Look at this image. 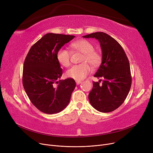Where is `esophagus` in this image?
Segmentation results:
<instances>
[{"mask_svg": "<svg viewBox=\"0 0 153 153\" xmlns=\"http://www.w3.org/2000/svg\"><path fill=\"white\" fill-rule=\"evenodd\" d=\"M76 82L77 85H79V84H81V83L82 82V81H76Z\"/></svg>", "mask_w": 153, "mask_h": 153, "instance_id": "34e87169", "label": "esophagus"}]
</instances>
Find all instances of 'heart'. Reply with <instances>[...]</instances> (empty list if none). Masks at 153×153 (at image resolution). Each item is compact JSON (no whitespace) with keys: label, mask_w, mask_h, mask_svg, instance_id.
<instances>
[{"label":"heart","mask_w":153,"mask_h":153,"mask_svg":"<svg viewBox=\"0 0 153 153\" xmlns=\"http://www.w3.org/2000/svg\"><path fill=\"white\" fill-rule=\"evenodd\" d=\"M71 47L83 53L81 60L82 63L72 66L66 71V76L76 81H81L92 71L89 64L94 67L99 66L102 61V56L97 51L94 50V45L86 39H80L72 43ZM56 57L59 63L62 66L68 67L70 65L71 53L68 50L60 49L57 53Z\"/></svg>","instance_id":"1"}]
</instances>
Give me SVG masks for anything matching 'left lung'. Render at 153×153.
Masks as SVG:
<instances>
[{
  "mask_svg": "<svg viewBox=\"0 0 153 153\" xmlns=\"http://www.w3.org/2000/svg\"><path fill=\"white\" fill-rule=\"evenodd\" d=\"M83 37L98 39L102 53L101 65L94 77L103 78V82L100 85V81L93 82V88L89 94L90 103L100 112L114 111L124 102L130 90L129 61L122 46L107 33L95 32Z\"/></svg>",
  "mask_w": 153,
  "mask_h": 153,
  "instance_id": "left-lung-1",
  "label": "left lung"
}]
</instances>
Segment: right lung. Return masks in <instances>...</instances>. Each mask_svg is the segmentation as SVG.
I'll list each match as a JSON object with an SVG mask.
<instances>
[{"mask_svg": "<svg viewBox=\"0 0 153 153\" xmlns=\"http://www.w3.org/2000/svg\"><path fill=\"white\" fill-rule=\"evenodd\" d=\"M74 37L47 33L31 47L24 61V89L33 105L43 113H59L69 103L76 82L71 78L58 81L62 70L56 55Z\"/></svg>", "mask_w": 153, "mask_h": 153, "instance_id": "add662e5", "label": "right lung"}]
</instances>
